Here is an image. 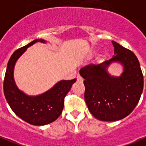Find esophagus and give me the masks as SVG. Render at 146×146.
Segmentation results:
<instances>
[{
  "label": "esophagus",
  "mask_w": 146,
  "mask_h": 146,
  "mask_svg": "<svg viewBox=\"0 0 146 146\" xmlns=\"http://www.w3.org/2000/svg\"><path fill=\"white\" fill-rule=\"evenodd\" d=\"M76 79H77V80H78V81H80V82H82L83 80H84L82 77L80 76V75H78V76H77V77H76Z\"/></svg>",
  "instance_id": "34e87169"
}]
</instances>
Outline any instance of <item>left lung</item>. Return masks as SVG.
<instances>
[{"mask_svg":"<svg viewBox=\"0 0 146 146\" xmlns=\"http://www.w3.org/2000/svg\"><path fill=\"white\" fill-rule=\"evenodd\" d=\"M114 55L99 64H89L80 70L84 79V99L90 113L102 121H116L128 116L138 105L144 80L138 58L131 51L112 40ZM119 62L124 72L111 76L107 69Z\"/></svg>","mask_w":146,"mask_h":146,"instance_id":"1","label":"left lung"}]
</instances>
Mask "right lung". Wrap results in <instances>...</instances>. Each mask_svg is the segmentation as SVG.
<instances>
[{
  "label": "right lung",
  "instance_id": "right-lung-1",
  "mask_svg": "<svg viewBox=\"0 0 146 146\" xmlns=\"http://www.w3.org/2000/svg\"><path fill=\"white\" fill-rule=\"evenodd\" d=\"M36 42L45 43V40L36 39L11 54L4 80V93L8 105L19 117L30 124L42 126L52 123L62 114L64 98L76 80H61L48 92L36 96H29L21 92L14 80L15 65L27 48Z\"/></svg>",
  "mask_w": 146,
  "mask_h": 146
}]
</instances>
